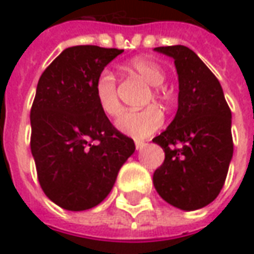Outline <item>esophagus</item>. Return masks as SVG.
Wrapping results in <instances>:
<instances>
[{
	"label": "esophagus",
	"instance_id": "esophagus-1",
	"mask_svg": "<svg viewBox=\"0 0 254 254\" xmlns=\"http://www.w3.org/2000/svg\"><path fill=\"white\" fill-rule=\"evenodd\" d=\"M145 145H147V142H144V141H141V139H135V148H137V149H142Z\"/></svg>",
	"mask_w": 254,
	"mask_h": 254
}]
</instances>
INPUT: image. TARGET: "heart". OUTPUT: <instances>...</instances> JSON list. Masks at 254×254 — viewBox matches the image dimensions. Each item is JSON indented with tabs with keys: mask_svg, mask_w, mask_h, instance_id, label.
Instances as JSON below:
<instances>
[{
	"mask_svg": "<svg viewBox=\"0 0 254 254\" xmlns=\"http://www.w3.org/2000/svg\"><path fill=\"white\" fill-rule=\"evenodd\" d=\"M128 69L137 74L139 78L149 85H152V93L149 95L147 102L154 99L159 103H166L171 95L162 83L165 81L163 68L148 59H135L128 63ZM95 96L98 100L100 110L109 117H116L122 113V102L119 99L117 92V79L110 69L100 71L95 81ZM163 123V116L161 110L155 106H148L142 110H131L126 112L117 120L119 130L131 135L134 138H147L154 134Z\"/></svg>",
	"mask_w": 254,
	"mask_h": 254,
	"instance_id": "1",
	"label": "heart"
}]
</instances>
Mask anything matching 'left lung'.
Segmentation results:
<instances>
[{"label": "left lung", "mask_w": 254, "mask_h": 254, "mask_svg": "<svg viewBox=\"0 0 254 254\" xmlns=\"http://www.w3.org/2000/svg\"><path fill=\"white\" fill-rule=\"evenodd\" d=\"M156 52L173 57L179 75L178 113L152 141L165 151L154 172L158 194L180 210L212 202L225 183L234 154L231 109L217 76L186 46H163Z\"/></svg>", "instance_id": "8db88e82"}]
</instances>
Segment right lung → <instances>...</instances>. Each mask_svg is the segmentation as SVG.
Returning <instances> with one entry per match:
<instances>
[{"label": "right lung", "mask_w": 254, "mask_h": 254, "mask_svg": "<svg viewBox=\"0 0 254 254\" xmlns=\"http://www.w3.org/2000/svg\"><path fill=\"white\" fill-rule=\"evenodd\" d=\"M123 50L68 47L39 79L30 109V149L37 180L53 202L89 210L106 198L134 141L100 110L95 81Z\"/></svg>", "instance_id": "obj_1"}]
</instances>
